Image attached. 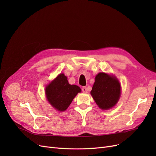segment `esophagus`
Returning <instances> with one entry per match:
<instances>
[{
	"mask_svg": "<svg viewBox=\"0 0 156 156\" xmlns=\"http://www.w3.org/2000/svg\"><path fill=\"white\" fill-rule=\"evenodd\" d=\"M82 91L83 92H87V87H83L82 88Z\"/></svg>",
	"mask_w": 156,
	"mask_h": 156,
	"instance_id": "obj_1",
	"label": "esophagus"
}]
</instances>
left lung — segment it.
<instances>
[{"label":"left lung","mask_w":156,"mask_h":156,"mask_svg":"<svg viewBox=\"0 0 156 156\" xmlns=\"http://www.w3.org/2000/svg\"><path fill=\"white\" fill-rule=\"evenodd\" d=\"M90 94L101 109H110L119 100L121 94L120 84L115 76L100 72L95 77Z\"/></svg>","instance_id":"obj_1"}]
</instances>
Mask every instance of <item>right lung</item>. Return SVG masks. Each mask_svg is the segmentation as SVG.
Segmentation results:
<instances>
[{"label": "right lung", "instance_id": "add662e5", "mask_svg": "<svg viewBox=\"0 0 156 156\" xmlns=\"http://www.w3.org/2000/svg\"><path fill=\"white\" fill-rule=\"evenodd\" d=\"M81 90L77 85L69 84L64 73L59 74L45 87L47 100L55 109L64 111Z\"/></svg>", "mask_w": 156, "mask_h": 156}]
</instances>
